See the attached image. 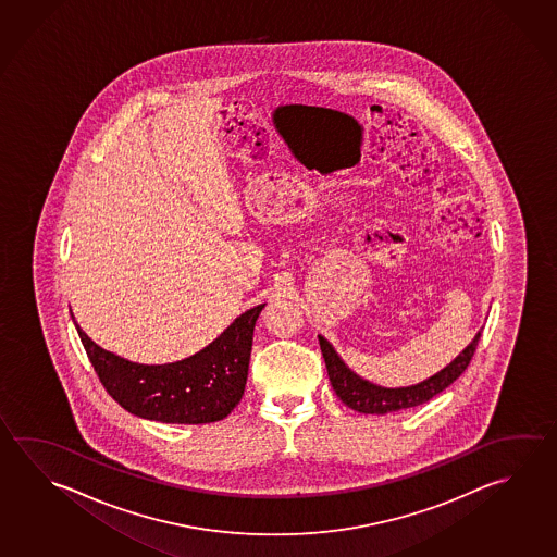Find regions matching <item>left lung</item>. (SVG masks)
Instances as JSON below:
<instances>
[{
  "label": "left lung",
  "instance_id": "obj_1",
  "mask_svg": "<svg viewBox=\"0 0 557 557\" xmlns=\"http://www.w3.org/2000/svg\"><path fill=\"white\" fill-rule=\"evenodd\" d=\"M479 337H481V330L476 332L473 342L467 345L466 349L457 355L451 363L445 364L442 371L432 374L430 379H425L422 383H416V385L395 386V388L376 385L351 371L324 335H318V342H320V349L324 355L330 383L334 386L335 395L339 396V400L345 406L354 408L355 412L383 416L388 412L406 410L412 406L424 405L430 398H434L435 395L445 391L461 376V373L471 363Z\"/></svg>",
  "mask_w": 557,
  "mask_h": 557
}]
</instances>
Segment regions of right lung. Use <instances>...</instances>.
I'll return each instance as SVG.
<instances>
[{
	"label": "right lung",
	"instance_id": "right-lung-1",
	"mask_svg": "<svg viewBox=\"0 0 557 557\" xmlns=\"http://www.w3.org/2000/svg\"><path fill=\"white\" fill-rule=\"evenodd\" d=\"M264 304L237 315L198 354L164 364L133 363L81 335L101 385L127 412L162 424H210L223 420L242 400L257 318Z\"/></svg>",
	"mask_w": 557,
	"mask_h": 557
}]
</instances>
